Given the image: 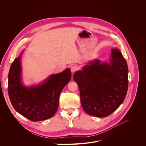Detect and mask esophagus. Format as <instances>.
<instances>
[{
  "mask_svg": "<svg viewBox=\"0 0 146 146\" xmlns=\"http://www.w3.org/2000/svg\"><path fill=\"white\" fill-rule=\"evenodd\" d=\"M70 70H71V72L73 73L76 71H77L78 70V67L77 66H76V65H73L70 67Z\"/></svg>",
  "mask_w": 146,
  "mask_h": 146,
  "instance_id": "esophagus-1",
  "label": "esophagus"
}]
</instances>
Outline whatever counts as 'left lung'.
I'll list each match as a JSON object with an SVG mask.
<instances>
[{
	"label": "left lung",
	"instance_id": "left-lung-1",
	"mask_svg": "<svg viewBox=\"0 0 146 146\" xmlns=\"http://www.w3.org/2000/svg\"><path fill=\"white\" fill-rule=\"evenodd\" d=\"M108 62L96 59L74 73L83 108L90 115H110L124 102L128 86L127 61L118 48L111 49Z\"/></svg>",
	"mask_w": 146,
	"mask_h": 146
}]
</instances>
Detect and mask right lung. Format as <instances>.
<instances>
[{
	"label": "right lung",
	"mask_w": 146,
	"mask_h": 146,
	"mask_svg": "<svg viewBox=\"0 0 146 146\" xmlns=\"http://www.w3.org/2000/svg\"><path fill=\"white\" fill-rule=\"evenodd\" d=\"M23 51L11 64L8 74V95L17 112L33 121L47 119L54 115L59 105V97L70 80V69L49 76L40 85L25 86L21 78Z\"/></svg>",
	"instance_id": "right-lung-1"
}]
</instances>
